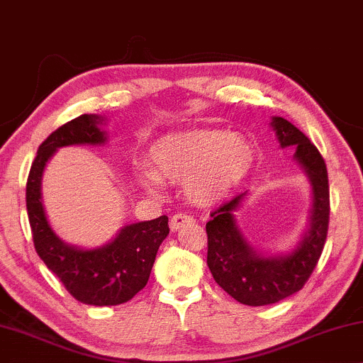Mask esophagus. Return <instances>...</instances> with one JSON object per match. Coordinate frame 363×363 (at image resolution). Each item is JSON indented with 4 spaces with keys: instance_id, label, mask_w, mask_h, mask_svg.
Segmentation results:
<instances>
[{
    "instance_id": "obj_1",
    "label": "esophagus",
    "mask_w": 363,
    "mask_h": 363,
    "mask_svg": "<svg viewBox=\"0 0 363 363\" xmlns=\"http://www.w3.org/2000/svg\"><path fill=\"white\" fill-rule=\"evenodd\" d=\"M191 222H194V218L191 216H187V213H184V212L174 213L169 220V227L172 232H176V230H179L182 225H186V223H191Z\"/></svg>"
}]
</instances>
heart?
Here are the masks:
<instances>
[{
	"mask_svg": "<svg viewBox=\"0 0 363 363\" xmlns=\"http://www.w3.org/2000/svg\"><path fill=\"white\" fill-rule=\"evenodd\" d=\"M255 151L248 141L225 131L203 130L162 138L151 147V169L140 171L150 192L161 191V179L186 184L187 197L212 203L248 176Z\"/></svg>",
	"mask_w": 363,
	"mask_h": 363,
	"instance_id": "1",
	"label": "heart"
}]
</instances>
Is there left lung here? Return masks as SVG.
Segmentation results:
<instances>
[{
  "instance_id": "8db88e82",
  "label": "left lung",
  "mask_w": 363,
  "mask_h": 363,
  "mask_svg": "<svg viewBox=\"0 0 363 363\" xmlns=\"http://www.w3.org/2000/svg\"><path fill=\"white\" fill-rule=\"evenodd\" d=\"M272 126L281 147L296 146V161L313 186V211L298 248L284 257H264L243 238L233 212L247 192L211 212L206 225L208 269L223 291L247 306L274 304L303 289L319 262L329 228V179L324 157L288 120L273 116Z\"/></svg>"
}]
</instances>
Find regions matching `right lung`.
Wrapping results in <instances>:
<instances>
[{"instance_id": "1", "label": "right lung", "mask_w": 363, "mask_h": 363, "mask_svg": "<svg viewBox=\"0 0 363 363\" xmlns=\"http://www.w3.org/2000/svg\"><path fill=\"white\" fill-rule=\"evenodd\" d=\"M104 118L80 115L50 133L39 146L26 184V207L34 248L50 272L75 299L90 306H116L130 301L145 288L162 240L169 233L167 217L126 225L105 247L82 250L64 243L50 228L40 199L45 162L57 147L104 145L99 128Z\"/></svg>"}]
</instances>
